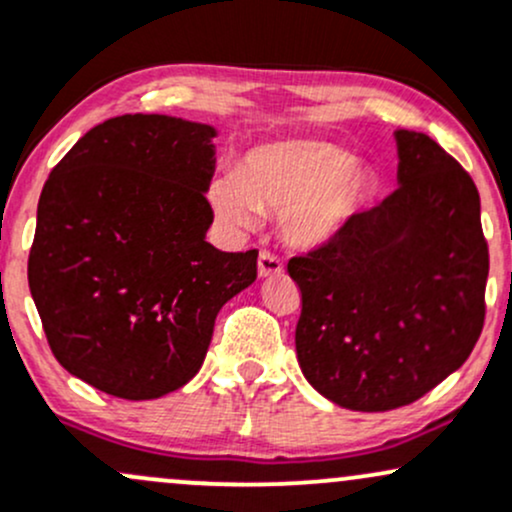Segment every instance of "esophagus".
<instances>
[{
    "instance_id": "34e87169",
    "label": "esophagus",
    "mask_w": 512,
    "mask_h": 512,
    "mask_svg": "<svg viewBox=\"0 0 512 512\" xmlns=\"http://www.w3.org/2000/svg\"><path fill=\"white\" fill-rule=\"evenodd\" d=\"M257 272H260V277H274V274L284 272V265L277 255L265 250L260 252V260H257Z\"/></svg>"
}]
</instances>
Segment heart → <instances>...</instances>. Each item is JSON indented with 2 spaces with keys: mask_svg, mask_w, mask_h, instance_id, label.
Listing matches in <instances>:
<instances>
[{
  "mask_svg": "<svg viewBox=\"0 0 512 512\" xmlns=\"http://www.w3.org/2000/svg\"><path fill=\"white\" fill-rule=\"evenodd\" d=\"M374 189V172L338 145L286 140L252 148L235 172L213 174L206 199L223 226L252 228L265 211L279 216L286 243L318 247L355 218Z\"/></svg>",
  "mask_w": 512,
  "mask_h": 512,
  "instance_id": "obj_1",
  "label": "heart"
}]
</instances>
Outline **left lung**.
Masks as SVG:
<instances>
[{
	"label": "left lung",
	"instance_id": "obj_1",
	"mask_svg": "<svg viewBox=\"0 0 512 512\" xmlns=\"http://www.w3.org/2000/svg\"><path fill=\"white\" fill-rule=\"evenodd\" d=\"M398 189L308 255L296 357L318 393L393 411L466 362L486 318L488 245L469 172L425 133H396Z\"/></svg>",
	"mask_w": 512,
	"mask_h": 512
}]
</instances>
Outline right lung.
I'll return each mask as SVG.
<instances>
[{
  "instance_id": "obj_1",
  "label": "right lung",
  "mask_w": 512,
  "mask_h": 512,
  "mask_svg": "<svg viewBox=\"0 0 512 512\" xmlns=\"http://www.w3.org/2000/svg\"><path fill=\"white\" fill-rule=\"evenodd\" d=\"M216 128L162 114L109 119L72 145L38 201L28 286L55 359L126 401L182 389L257 250L206 243Z\"/></svg>"
}]
</instances>
